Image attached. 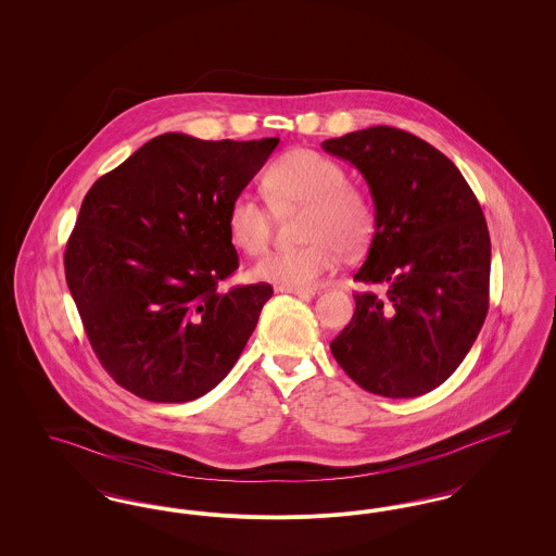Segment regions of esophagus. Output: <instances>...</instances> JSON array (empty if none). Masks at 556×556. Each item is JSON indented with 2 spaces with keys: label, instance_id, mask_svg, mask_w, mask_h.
<instances>
[{
  "label": "esophagus",
  "instance_id": "obj_1",
  "mask_svg": "<svg viewBox=\"0 0 556 556\" xmlns=\"http://www.w3.org/2000/svg\"><path fill=\"white\" fill-rule=\"evenodd\" d=\"M277 291H281V293H293V295H315V290H306V288H291V286H279Z\"/></svg>",
  "mask_w": 556,
  "mask_h": 556
}]
</instances>
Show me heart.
Returning a JSON list of instances; mask_svg holds the SVG:
<instances>
[{
	"instance_id": "obj_1",
	"label": "heart",
	"mask_w": 556,
	"mask_h": 556,
	"mask_svg": "<svg viewBox=\"0 0 556 556\" xmlns=\"http://www.w3.org/2000/svg\"><path fill=\"white\" fill-rule=\"evenodd\" d=\"M345 181L338 160L308 148L290 150L268 164L263 189L270 206H306L302 236L308 243L266 254L252 266L256 281L311 288L338 268L344 252L356 254L369 243L372 204L363 189ZM227 233L243 254H263L273 236L270 208L250 193H238L227 208Z\"/></svg>"
}]
</instances>
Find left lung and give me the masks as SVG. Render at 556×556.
I'll return each instance as SVG.
<instances>
[{
	"label": "left lung",
	"instance_id": "left-lung-1",
	"mask_svg": "<svg viewBox=\"0 0 556 556\" xmlns=\"http://www.w3.org/2000/svg\"><path fill=\"white\" fill-rule=\"evenodd\" d=\"M352 162L375 204V233L354 275L386 293H356L331 352L370 394L424 396L476 342L490 304V233L473 189L413 132L369 127L323 141Z\"/></svg>",
	"mask_w": 556,
	"mask_h": 556
}]
</instances>
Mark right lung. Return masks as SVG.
<instances>
[{
  "label": "right lung",
  "mask_w": 556,
  "mask_h": 556,
  "mask_svg": "<svg viewBox=\"0 0 556 556\" xmlns=\"http://www.w3.org/2000/svg\"><path fill=\"white\" fill-rule=\"evenodd\" d=\"M277 143L164 132L87 191L66 283L98 361L135 396L189 402L238 363L273 288L218 290L239 266L227 208Z\"/></svg>",
  "instance_id": "right-lung-1"
}]
</instances>
